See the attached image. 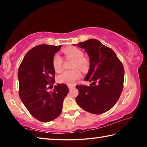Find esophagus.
<instances>
[{
  "instance_id": "obj_1",
  "label": "esophagus",
  "mask_w": 147,
  "mask_h": 147,
  "mask_svg": "<svg viewBox=\"0 0 147 147\" xmlns=\"http://www.w3.org/2000/svg\"><path fill=\"white\" fill-rule=\"evenodd\" d=\"M74 87H75V85H74V84H68V88H69V89H72V88H74Z\"/></svg>"
}]
</instances>
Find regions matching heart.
Returning a JSON list of instances; mask_svg holds the SVG:
<instances>
[{
	"mask_svg": "<svg viewBox=\"0 0 147 147\" xmlns=\"http://www.w3.org/2000/svg\"><path fill=\"white\" fill-rule=\"evenodd\" d=\"M65 58H70L74 59L72 64L71 71H64L59 74L57 80L59 83L71 84L76 80L80 78L81 73L80 70L86 73L89 69V61L85 57H84V52L77 47H69L63 51ZM63 65V59L58 54H56L53 58V66L55 71L59 72Z\"/></svg>",
	"mask_w": 147,
	"mask_h": 147,
	"instance_id": "b5f03b06",
	"label": "heart"
}]
</instances>
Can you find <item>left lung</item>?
Returning <instances> with one entry per match:
<instances>
[{"label": "left lung", "mask_w": 147, "mask_h": 147, "mask_svg": "<svg viewBox=\"0 0 147 147\" xmlns=\"http://www.w3.org/2000/svg\"><path fill=\"white\" fill-rule=\"evenodd\" d=\"M78 45L85 49L90 59V68L84 80L92 83L89 86H76L79 91L76 101L89 113H104L115 105L123 91V63L112 49L97 39H89Z\"/></svg>", "instance_id": "8db88e82"}]
</instances>
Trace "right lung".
<instances>
[{
    "label": "right lung",
    "instance_id": "add662e5",
    "mask_svg": "<svg viewBox=\"0 0 147 147\" xmlns=\"http://www.w3.org/2000/svg\"><path fill=\"white\" fill-rule=\"evenodd\" d=\"M61 47L45 44L34 47L26 53L19 67L21 100L32 116L44 123L60 115L69 91L64 84H58L53 92L47 91L55 82L53 58Z\"/></svg>",
    "mask_w": 147,
    "mask_h": 147
}]
</instances>
